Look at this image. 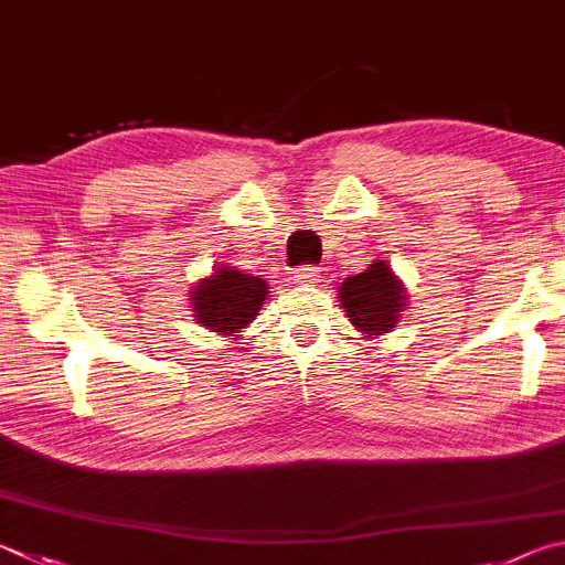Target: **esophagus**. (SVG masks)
Instances as JSON below:
<instances>
[{"instance_id":"1","label":"esophagus","mask_w":565,"mask_h":565,"mask_svg":"<svg viewBox=\"0 0 565 565\" xmlns=\"http://www.w3.org/2000/svg\"><path fill=\"white\" fill-rule=\"evenodd\" d=\"M318 276H321V269H318V266H313V264H303V266H299V269L294 271V281L296 284H301V286H316L318 281Z\"/></svg>"}]
</instances>
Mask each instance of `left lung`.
Listing matches in <instances>:
<instances>
[{
    "label": "left lung",
    "instance_id": "1",
    "mask_svg": "<svg viewBox=\"0 0 565 565\" xmlns=\"http://www.w3.org/2000/svg\"><path fill=\"white\" fill-rule=\"evenodd\" d=\"M341 306L348 321L365 338L393 331L405 311L407 294L385 262H373L365 271L348 276L341 284Z\"/></svg>",
    "mask_w": 565,
    "mask_h": 565
}]
</instances>
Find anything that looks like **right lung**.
I'll return each mask as SVG.
<instances>
[{
  "label": "right lung",
  "instance_id": "add662e5",
  "mask_svg": "<svg viewBox=\"0 0 565 565\" xmlns=\"http://www.w3.org/2000/svg\"><path fill=\"white\" fill-rule=\"evenodd\" d=\"M266 289L269 286L259 276L242 274L234 266H222L190 291L192 311L198 316V323L210 328L212 333L234 335L249 326L254 316H259L269 294Z\"/></svg>",
  "mask_w": 565,
  "mask_h": 565
}]
</instances>
